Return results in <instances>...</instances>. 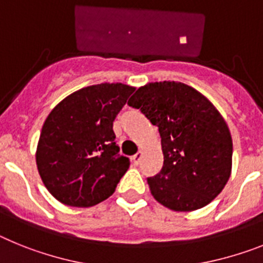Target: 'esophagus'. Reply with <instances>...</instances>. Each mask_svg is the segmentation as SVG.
Instances as JSON below:
<instances>
[{
    "label": "esophagus",
    "instance_id": "34e87169",
    "mask_svg": "<svg viewBox=\"0 0 263 263\" xmlns=\"http://www.w3.org/2000/svg\"><path fill=\"white\" fill-rule=\"evenodd\" d=\"M141 156H143V154H141V152H138V154L134 155V156L131 157V160H132V163H134V165H138V164L140 163Z\"/></svg>",
    "mask_w": 263,
    "mask_h": 263
}]
</instances>
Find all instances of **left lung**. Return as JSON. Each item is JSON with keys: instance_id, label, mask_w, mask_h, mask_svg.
<instances>
[{"instance_id": "obj_1", "label": "left lung", "mask_w": 263, "mask_h": 263, "mask_svg": "<svg viewBox=\"0 0 263 263\" xmlns=\"http://www.w3.org/2000/svg\"><path fill=\"white\" fill-rule=\"evenodd\" d=\"M159 128L163 168L148 177L157 202L175 212L204 208L232 173L229 127L208 98L181 82H152L128 100Z\"/></svg>"}]
</instances>
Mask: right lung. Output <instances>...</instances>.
<instances>
[{"label": "right lung", "mask_w": 263, "mask_h": 263, "mask_svg": "<svg viewBox=\"0 0 263 263\" xmlns=\"http://www.w3.org/2000/svg\"><path fill=\"white\" fill-rule=\"evenodd\" d=\"M134 91L123 83L93 84L51 109L35 161L43 184L59 202L88 208L115 192L129 159L119 155L112 123Z\"/></svg>", "instance_id": "obj_1"}]
</instances>
